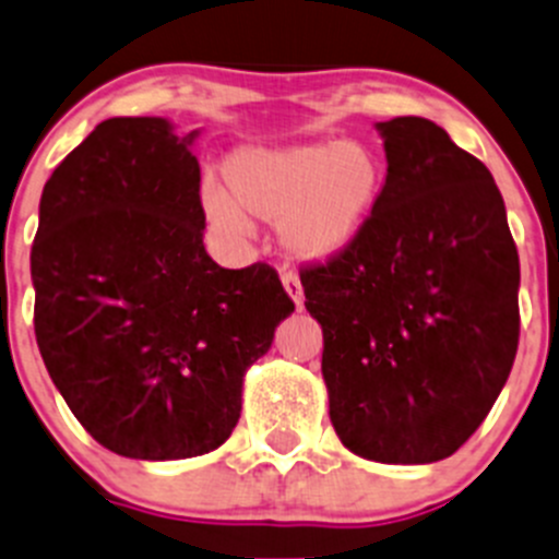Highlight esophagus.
Segmentation results:
<instances>
[{
  "instance_id": "34e87169",
  "label": "esophagus",
  "mask_w": 559,
  "mask_h": 559,
  "mask_svg": "<svg viewBox=\"0 0 559 559\" xmlns=\"http://www.w3.org/2000/svg\"><path fill=\"white\" fill-rule=\"evenodd\" d=\"M281 281H284V289L289 292V297L295 300V306L300 308L302 306V284H300V278H297L295 270H289V267L281 270Z\"/></svg>"
}]
</instances>
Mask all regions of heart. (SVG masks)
<instances>
[{"label":"heart","mask_w":559,"mask_h":559,"mask_svg":"<svg viewBox=\"0 0 559 559\" xmlns=\"http://www.w3.org/2000/svg\"><path fill=\"white\" fill-rule=\"evenodd\" d=\"M226 186H202L210 221L231 231L246 229V215L278 221L286 251L317 262L357 240L382 193L384 166L362 142L253 147L226 160Z\"/></svg>","instance_id":"obj_1"}]
</instances>
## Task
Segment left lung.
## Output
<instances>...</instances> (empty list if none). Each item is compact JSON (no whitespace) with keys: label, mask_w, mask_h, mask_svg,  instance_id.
<instances>
[{"label":"left lung","mask_w":559,"mask_h":559,"mask_svg":"<svg viewBox=\"0 0 559 559\" xmlns=\"http://www.w3.org/2000/svg\"><path fill=\"white\" fill-rule=\"evenodd\" d=\"M388 177L346 251L300 270L352 453L431 464L495 406L519 346V253L491 171L424 117L377 124Z\"/></svg>","instance_id":"obj_1"}]
</instances>
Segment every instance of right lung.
<instances>
[{
    "mask_svg": "<svg viewBox=\"0 0 559 559\" xmlns=\"http://www.w3.org/2000/svg\"><path fill=\"white\" fill-rule=\"evenodd\" d=\"M191 142L160 117L100 122L48 177L32 242L53 384L92 440L144 462L224 445L246 368L295 311L270 264L207 257Z\"/></svg>",
    "mask_w": 559,
    "mask_h": 559,
    "instance_id": "add662e5",
    "label": "right lung"
}]
</instances>
